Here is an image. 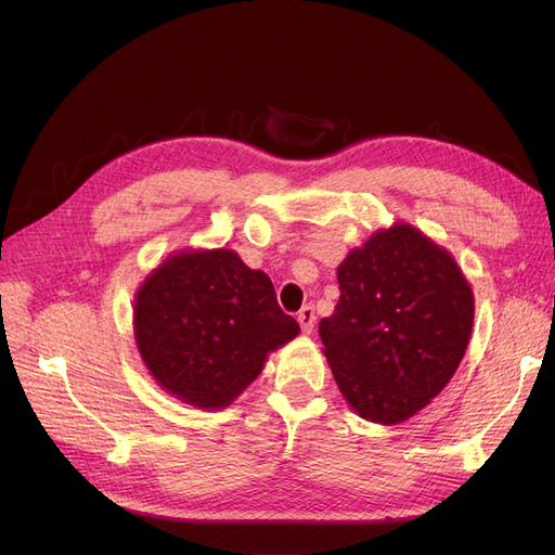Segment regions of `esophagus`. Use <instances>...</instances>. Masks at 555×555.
Masks as SVG:
<instances>
[{"instance_id": "34e87169", "label": "esophagus", "mask_w": 555, "mask_h": 555, "mask_svg": "<svg viewBox=\"0 0 555 555\" xmlns=\"http://www.w3.org/2000/svg\"><path fill=\"white\" fill-rule=\"evenodd\" d=\"M298 324H300V328H304V333H312V328L317 324V314H314L312 306H304L298 310Z\"/></svg>"}]
</instances>
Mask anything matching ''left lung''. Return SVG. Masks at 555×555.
<instances>
[{"mask_svg":"<svg viewBox=\"0 0 555 555\" xmlns=\"http://www.w3.org/2000/svg\"><path fill=\"white\" fill-rule=\"evenodd\" d=\"M338 284V306L319 322L335 384L365 422H405L461 365L475 322L473 287L456 259L408 222L351 249Z\"/></svg>","mask_w":555,"mask_h":555,"instance_id":"8db88e82","label":"left lung"}]
</instances>
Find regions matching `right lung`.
I'll return each mask as SVG.
<instances>
[{"label":"right lung","instance_id":"1","mask_svg":"<svg viewBox=\"0 0 555 555\" xmlns=\"http://www.w3.org/2000/svg\"><path fill=\"white\" fill-rule=\"evenodd\" d=\"M273 282L233 249H180L133 296V338L162 389L198 410L231 405L298 335Z\"/></svg>","mask_w":555,"mask_h":555}]
</instances>
